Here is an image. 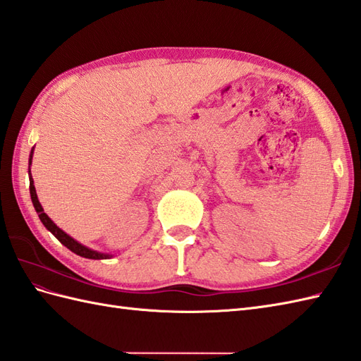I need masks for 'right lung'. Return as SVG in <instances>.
<instances>
[{"mask_svg":"<svg viewBox=\"0 0 361 361\" xmlns=\"http://www.w3.org/2000/svg\"><path fill=\"white\" fill-rule=\"evenodd\" d=\"M32 157H33V147L30 150V157H29V181H30V198H32V203H33V207H35V211L39 216L41 223L44 224V228L52 232L54 235L58 238V241H61V245H64L67 249H71L73 254H77L80 257H85V258H90V259H107V258H112L114 255L112 254H104V252H98V250H94L90 249L87 246H82L81 243H78L77 240H73L71 235H67V233L58 228V226L49 219L47 214L44 212L43 206H41V203L38 201V197H37V190H35V186H33V178H32V173H30V166H32Z\"/></svg>","mask_w":361,"mask_h":361,"instance_id":"right-lung-1","label":"right lung"}]
</instances>
